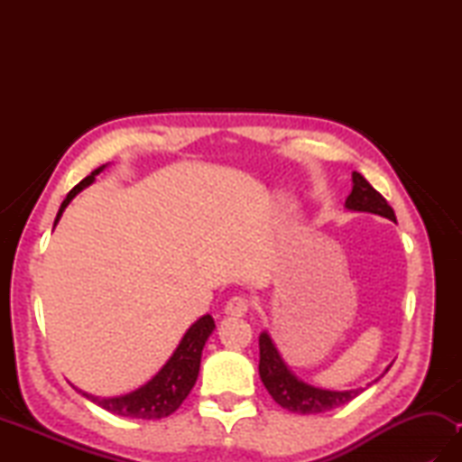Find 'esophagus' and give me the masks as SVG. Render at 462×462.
<instances>
[{
	"instance_id": "obj_1",
	"label": "esophagus",
	"mask_w": 462,
	"mask_h": 462,
	"mask_svg": "<svg viewBox=\"0 0 462 462\" xmlns=\"http://www.w3.org/2000/svg\"><path fill=\"white\" fill-rule=\"evenodd\" d=\"M248 310H250V301L244 296L230 298L228 301H226V308H224V311L234 318H244L248 313Z\"/></svg>"
}]
</instances>
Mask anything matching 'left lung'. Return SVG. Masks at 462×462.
<instances>
[{
    "mask_svg": "<svg viewBox=\"0 0 462 462\" xmlns=\"http://www.w3.org/2000/svg\"><path fill=\"white\" fill-rule=\"evenodd\" d=\"M351 180H353V189L346 200L347 210L379 214L383 218L397 222L395 212L389 206V202L383 199V196L373 189V186L363 179L359 172H353ZM389 367L385 371H389ZM258 369H260V379L263 383V387L268 389L272 399L276 401L280 407L291 411V413H301V415L326 413V411L349 403L351 399H356L363 391V387L349 389V391H329V389H319L303 383L288 369V365L283 363L282 356L266 331L260 333V367Z\"/></svg>",
    "mask_w": 462,
    "mask_h": 462,
    "instance_id": "8db88e82",
    "label": "left lung"
}]
</instances>
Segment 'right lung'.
<instances>
[{
	"mask_svg": "<svg viewBox=\"0 0 462 462\" xmlns=\"http://www.w3.org/2000/svg\"><path fill=\"white\" fill-rule=\"evenodd\" d=\"M103 169L105 164L99 166L97 171H93L87 179H83L71 192L67 194V199L61 202V208L57 212L55 224L63 216V210L67 208L69 202H71L83 189H87V186L95 180V176ZM214 328H216L214 319L212 316H208V313L202 316L200 319H196L189 328V331L184 333L179 347L174 349L171 359L164 363L162 369L156 373L149 383H144L143 387L133 391V393H126L121 397H95L89 393H83V391H79V393L89 401H93L95 405L109 411L113 415L131 417V419L169 417L182 405V401L189 397L196 379H199L202 349L206 346V341H208L210 333L214 331Z\"/></svg>",
	"mask_w": 462,
	"mask_h": 462,
	"instance_id": "obj_1",
	"label": "right lung"
}]
</instances>
